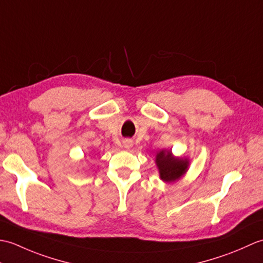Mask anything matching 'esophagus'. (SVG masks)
I'll list each match as a JSON object with an SVG mask.
<instances>
[{
    "instance_id": "1",
    "label": "esophagus",
    "mask_w": 263,
    "mask_h": 263,
    "mask_svg": "<svg viewBox=\"0 0 263 263\" xmlns=\"http://www.w3.org/2000/svg\"><path fill=\"white\" fill-rule=\"evenodd\" d=\"M132 146H133V143L130 139H125V140L123 141V147H124L125 149H130Z\"/></svg>"
}]
</instances>
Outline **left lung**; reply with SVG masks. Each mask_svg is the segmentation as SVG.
Returning a JSON list of instances; mask_svg holds the SVG:
<instances>
[{
    "mask_svg": "<svg viewBox=\"0 0 263 263\" xmlns=\"http://www.w3.org/2000/svg\"><path fill=\"white\" fill-rule=\"evenodd\" d=\"M155 163L158 168L160 180L165 183H174L186 174L190 159L176 157L173 155L172 150L163 149L156 154Z\"/></svg>",
    "mask_w": 263,
    "mask_h": 263,
    "instance_id": "obj_1",
    "label": "left lung"
}]
</instances>
